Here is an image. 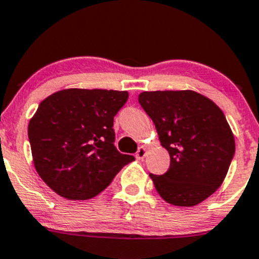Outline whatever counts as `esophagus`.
<instances>
[{
  "label": "esophagus",
  "instance_id": "34e87169",
  "mask_svg": "<svg viewBox=\"0 0 259 259\" xmlns=\"http://www.w3.org/2000/svg\"><path fill=\"white\" fill-rule=\"evenodd\" d=\"M146 156H147V148H146V147H144V146L139 147V149H138L135 157H137L138 159H143Z\"/></svg>",
  "mask_w": 259,
  "mask_h": 259
}]
</instances>
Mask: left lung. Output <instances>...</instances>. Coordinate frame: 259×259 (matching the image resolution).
Masks as SVG:
<instances>
[{"instance_id": "obj_1", "label": "left lung", "mask_w": 259, "mask_h": 259, "mask_svg": "<svg viewBox=\"0 0 259 259\" xmlns=\"http://www.w3.org/2000/svg\"><path fill=\"white\" fill-rule=\"evenodd\" d=\"M138 101L170 154L163 175L149 174L154 188L172 206H197L221 187L235 153L224 112L194 91L143 92Z\"/></svg>"}]
</instances>
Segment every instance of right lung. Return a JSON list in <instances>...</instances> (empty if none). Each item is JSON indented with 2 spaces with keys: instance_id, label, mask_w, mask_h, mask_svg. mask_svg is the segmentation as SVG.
<instances>
[{
  "instance_id": "add662e5",
  "label": "right lung",
  "mask_w": 259,
  "mask_h": 259,
  "mask_svg": "<svg viewBox=\"0 0 259 259\" xmlns=\"http://www.w3.org/2000/svg\"><path fill=\"white\" fill-rule=\"evenodd\" d=\"M127 97L126 91L70 88L39 103L28 125L29 142L35 170L53 192L91 199L134 161L113 144V117Z\"/></svg>"
}]
</instances>
